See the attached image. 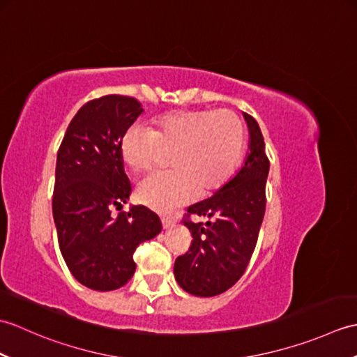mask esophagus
<instances>
[{
  "label": "esophagus",
  "instance_id": "1",
  "mask_svg": "<svg viewBox=\"0 0 357 357\" xmlns=\"http://www.w3.org/2000/svg\"><path fill=\"white\" fill-rule=\"evenodd\" d=\"M161 222H162V229H170V227L174 224V219L170 216H161Z\"/></svg>",
  "mask_w": 357,
  "mask_h": 357
}]
</instances>
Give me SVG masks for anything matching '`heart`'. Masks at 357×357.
I'll return each mask as SVG.
<instances>
[{
    "instance_id": "obj_1",
    "label": "heart",
    "mask_w": 357,
    "mask_h": 357,
    "mask_svg": "<svg viewBox=\"0 0 357 357\" xmlns=\"http://www.w3.org/2000/svg\"><path fill=\"white\" fill-rule=\"evenodd\" d=\"M245 146V127L231 110H178L159 116L151 128L133 126L121 141V158L132 172L150 170L170 153L173 170L142 179V204L169 211L208 195L230 179Z\"/></svg>"
}]
</instances>
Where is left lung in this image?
I'll return each mask as SVG.
<instances>
[{"label":"left lung","instance_id":"obj_1","mask_svg":"<svg viewBox=\"0 0 357 357\" xmlns=\"http://www.w3.org/2000/svg\"><path fill=\"white\" fill-rule=\"evenodd\" d=\"M250 151L242 169L222 188L187 208L184 225L192 233L185 255L174 261V278L187 293L210 298L238 282L252 259L265 213L270 161L256 119L244 113ZM190 215L207 217L192 223Z\"/></svg>","mask_w":357,"mask_h":357}]
</instances>
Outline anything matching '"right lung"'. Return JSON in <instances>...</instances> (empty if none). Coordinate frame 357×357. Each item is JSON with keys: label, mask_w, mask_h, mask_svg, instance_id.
Here are the masks:
<instances>
[{"label": "right lung", "mask_w": 357, "mask_h": 357, "mask_svg": "<svg viewBox=\"0 0 357 357\" xmlns=\"http://www.w3.org/2000/svg\"><path fill=\"white\" fill-rule=\"evenodd\" d=\"M141 113L136 98H96L73 116L58 149L52 210L59 250L73 278L96 291L126 285L136 247L162 229L144 206L112 215L132 193L121 141Z\"/></svg>", "instance_id": "add662e5"}]
</instances>
